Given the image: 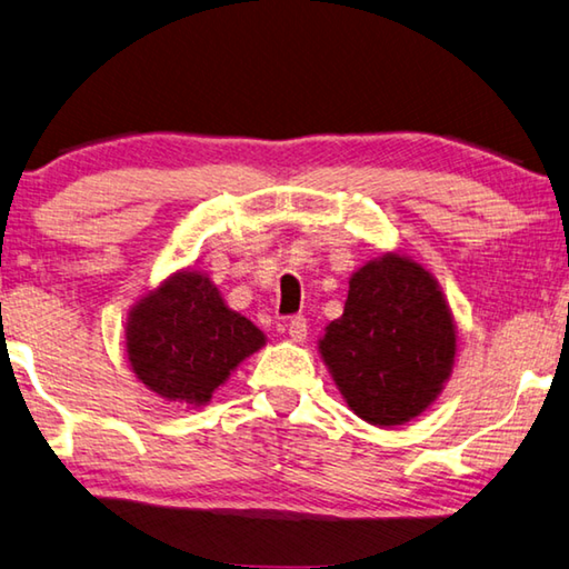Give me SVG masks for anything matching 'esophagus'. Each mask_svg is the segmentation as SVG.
Here are the masks:
<instances>
[{"label": "esophagus", "instance_id": "34e87169", "mask_svg": "<svg viewBox=\"0 0 569 569\" xmlns=\"http://www.w3.org/2000/svg\"><path fill=\"white\" fill-rule=\"evenodd\" d=\"M306 336H308V323L303 316H296L288 320V338H291L293 343H303Z\"/></svg>", "mask_w": 569, "mask_h": 569}]
</instances>
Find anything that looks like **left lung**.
I'll use <instances>...</instances> for the list:
<instances>
[{"instance_id": "1", "label": "left lung", "mask_w": 569, "mask_h": 569, "mask_svg": "<svg viewBox=\"0 0 569 569\" xmlns=\"http://www.w3.org/2000/svg\"><path fill=\"white\" fill-rule=\"evenodd\" d=\"M343 316L318 353L348 408L370 426H406L446 388L458 353L456 318L438 278L410 256L386 251L350 276Z\"/></svg>"}]
</instances>
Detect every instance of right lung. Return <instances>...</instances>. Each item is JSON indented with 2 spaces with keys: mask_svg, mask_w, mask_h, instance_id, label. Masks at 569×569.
Segmentation results:
<instances>
[{
  "mask_svg": "<svg viewBox=\"0 0 569 569\" xmlns=\"http://www.w3.org/2000/svg\"><path fill=\"white\" fill-rule=\"evenodd\" d=\"M266 346L249 318L226 306L209 273L177 271L131 306L123 330L129 368L161 400H209L246 358Z\"/></svg>",
  "mask_w": 569,
  "mask_h": 569,
  "instance_id": "obj_1",
  "label": "right lung"
}]
</instances>
